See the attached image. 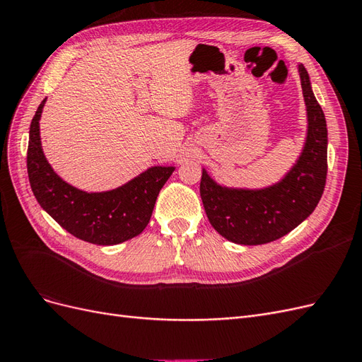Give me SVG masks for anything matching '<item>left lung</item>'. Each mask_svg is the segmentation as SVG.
Wrapping results in <instances>:
<instances>
[{
    "instance_id": "left-lung-1",
    "label": "left lung",
    "mask_w": 362,
    "mask_h": 362,
    "mask_svg": "<svg viewBox=\"0 0 362 362\" xmlns=\"http://www.w3.org/2000/svg\"><path fill=\"white\" fill-rule=\"evenodd\" d=\"M306 107V136L302 152L288 172L267 187H228L205 169L201 198L216 231L237 245H266L299 226L319 204L327 172V128L313 93L310 75L298 64Z\"/></svg>"
}]
</instances>
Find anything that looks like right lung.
Wrapping results in <instances>:
<instances>
[{
  "label": "right lung",
  "instance_id": "right-lung-1",
  "mask_svg": "<svg viewBox=\"0 0 362 362\" xmlns=\"http://www.w3.org/2000/svg\"><path fill=\"white\" fill-rule=\"evenodd\" d=\"M47 98L31 120L27 170L39 205L63 229L87 243L112 246L139 235L152 216L161 187L173 166H152L105 192L76 189L54 172L42 149L39 120Z\"/></svg>",
  "mask_w": 362,
  "mask_h": 362
}]
</instances>
